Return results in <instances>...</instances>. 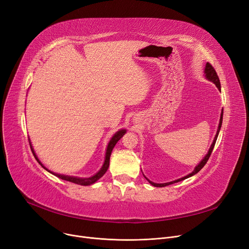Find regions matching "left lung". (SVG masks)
Instances as JSON below:
<instances>
[{
	"label": "left lung",
	"mask_w": 249,
	"mask_h": 249,
	"mask_svg": "<svg viewBox=\"0 0 249 249\" xmlns=\"http://www.w3.org/2000/svg\"><path fill=\"white\" fill-rule=\"evenodd\" d=\"M205 76L208 78L209 81H211L212 83H214V84L216 85V87L219 89V90H221V85H220V81H219L218 74H217L216 71L214 70V68H213L212 65H211L210 63H209V62H207V63H206V68H205ZM222 120H223V112L221 113L220 122H219V126H218V129H217V133H216V136H215V138H214V140H213L212 145H211L210 149H209V151H208V153L206 154L205 158L202 160V161H201L197 166L195 167L194 172H192L190 175H188V176H186V177H184V178H180L176 179V180H174V181L165 182V184H155V182L150 181L148 178H145L150 182V184H151L152 186H154V187H158V188H162V187H166V186H169V185H172V184H175V182L180 181V180H182V179H186V178H190V177H192V176L196 175L197 173H199V172L201 171V169L204 167V165L207 163V161H208L209 158H210V155H211V153H212V151H213V148H214V146H215V143H216V140H217L218 134H219V132H220V128H221V125H222Z\"/></svg>",
	"instance_id": "1"
}]
</instances>
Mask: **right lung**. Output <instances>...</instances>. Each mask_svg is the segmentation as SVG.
<instances>
[{"label": "right lung", "mask_w": 249, "mask_h": 249, "mask_svg": "<svg viewBox=\"0 0 249 249\" xmlns=\"http://www.w3.org/2000/svg\"><path fill=\"white\" fill-rule=\"evenodd\" d=\"M126 133V130L125 129H122V130H119V131L116 132L114 134V136L111 138L109 144H108V147H107V150H106V156H105V161H104V164L102 166V168L100 169V171L93 177L90 178H77V177H71V176H64V175H59V174H54L52 173L50 171H48V169L40 162V160H38V158L36 156L33 148H32V145H31V142H30V147H31V150H32V153L34 155V158L36 159V160L39 162V164H40L43 168H45L47 172H49L50 174L54 175L55 177L61 178V179H64V180H68V181H71V182H73V184H77V185H81V186H89L91 184H94V182H96L99 178H101L105 173L107 172V169L109 167V163H110V156H111V152L114 148V146L116 145V143L119 141L121 139V137H123V135Z\"/></svg>", "instance_id": "obj_1"}]
</instances>
